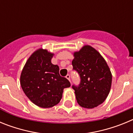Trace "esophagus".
Segmentation results:
<instances>
[{"label": "esophagus", "instance_id": "1", "mask_svg": "<svg viewBox=\"0 0 133 133\" xmlns=\"http://www.w3.org/2000/svg\"><path fill=\"white\" fill-rule=\"evenodd\" d=\"M66 78H67V79L69 80V81H70V75H66Z\"/></svg>", "mask_w": 133, "mask_h": 133}]
</instances>
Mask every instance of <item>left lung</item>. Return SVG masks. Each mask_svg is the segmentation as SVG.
<instances>
[{
    "mask_svg": "<svg viewBox=\"0 0 133 133\" xmlns=\"http://www.w3.org/2000/svg\"><path fill=\"white\" fill-rule=\"evenodd\" d=\"M73 69L81 77L78 87L72 86L80 106L93 109L106 100L112 83V73L102 55L90 45L73 53Z\"/></svg>",
    "mask_w": 133,
    "mask_h": 133,
    "instance_id": "obj_1",
    "label": "left lung"
}]
</instances>
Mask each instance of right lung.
Here are the masks:
<instances>
[{
	"label": "right lung",
	"mask_w": 133,
	"mask_h": 133,
	"mask_svg": "<svg viewBox=\"0 0 133 133\" xmlns=\"http://www.w3.org/2000/svg\"><path fill=\"white\" fill-rule=\"evenodd\" d=\"M54 54L42 48L35 50L26 62L20 83L31 102L41 108H50L61 101L64 88L70 83L59 75V67L51 63Z\"/></svg>",
	"instance_id": "right-lung-1"
}]
</instances>
